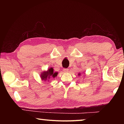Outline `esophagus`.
I'll list each match as a JSON object with an SVG mask.
<instances>
[{
  "instance_id": "34e87169",
  "label": "esophagus",
  "mask_w": 124,
  "mask_h": 124,
  "mask_svg": "<svg viewBox=\"0 0 124 124\" xmlns=\"http://www.w3.org/2000/svg\"><path fill=\"white\" fill-rule=\"evenodd\" d=\"M63 72L64 73H67V72H68V69H67V68L63 69Z\"/></svg>"
}]
</instances>
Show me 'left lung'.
Here are the masks:
<instances>
[{"label":"left lung","instance_id":"1","mask_svg":"<svg viewBox=\"0 0 124 124\" xmlns=\"http://www.w3.org/2000/svg\"><path fill=\"white\" fill-rule=\"evenodd\" d=\"M78 75H81V73H79V74H78Z\"/></svg>","mask_w":124,"mask_h":124}]
</instances>
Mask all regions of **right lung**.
<instances>
[{"label": "right lung", "mask_w": 124, "mask_h": 124, "mask_svg": "<svg viewBox=\"0 0 124 124\" xmlns=\"http://www.w3.org/2000/svg\"><path fill=\"white\" fill-rule=\"evenodd\" d=\"M58 74V72H54V69L52 67L48 69L46 71H44L41 72L40 74V77L42 80L44 81H49L50 78H55Z\"/></svg>", "instance_id": "1"}]
</instances>
